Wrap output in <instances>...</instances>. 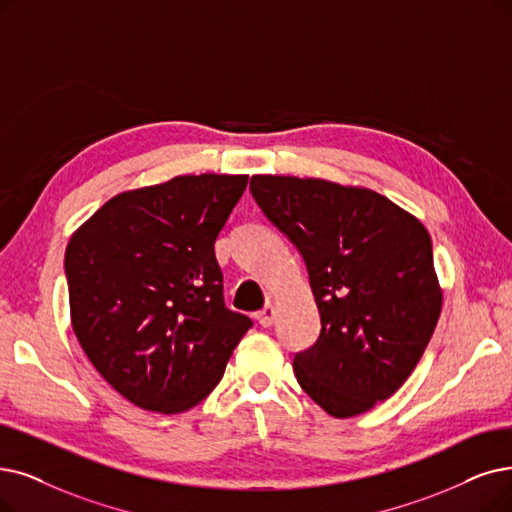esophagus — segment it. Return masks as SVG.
<instances>
[{
	"label": "esophagus",
	"instance_id": "obj_1",
	"mask_svg": "<svg viewBox=\"0 0 512 512\" xmlns=\"http://www.w3.org/2000/svg\"><path fill=\"white\" fill-rule=\"evenodd\" d=\"M256 319H258V323H260L262 327H269V325H273V319H275V309H273V304H267V306H264V309L256 315Z\"/></svg>",
	"mask_w": 512,
	"mask_h": 512
}]
</instances>
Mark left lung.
<instances>
[{"label":"left lung","instance_id":"left-lung-1","mask_svg":"<svg viewBox=\"0 0 512 512\" xmlns=\"http://www.w3.org/2000/svg\"><path fill=\"white\" fill-rule=\"evenodd\" d=\"M250 191L300 252L321 317L294 355L298 384L334 418L367 412L410 378L439 321L431 235L367 189L252 176Z\"/></svg>","mask_w":512,"mask_h":512}]
</instances>
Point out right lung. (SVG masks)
<instances>
[{"label":"right lung","instance_id":"1","mask_svg":"<svg viewBox=\"0 0 512 512\" xmlns=\"http://www.w3.org/2000/svg\"><path fill=\"white\" fill-rule=\"evenodd\" d=\"M248 176H176L109 199L69 241L73 332L130 403L178 414L220 382L248 315L227 309L214 241Z\"/></svg>","mask_w":512,"mask_h":512}]
</instances>
